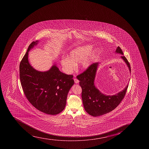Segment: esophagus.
Masks as SVG:
<instances>
[{"label": "esophagus", "instance_id": "1", "mask_svg": "<svg viewBox=\"0 0 149 149\" xmlns=\"http://www.w3.org/2000/svg\"><path fill=\"white\" fill-rule=\"evenodd\" d=\"M74 81H75V84H78L79 83V81L77 79L75 78L74 79Z\"/></svg>", "mask_w": 149, "mask_h": 149}]
</instances>
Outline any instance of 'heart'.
<instances>
[{
    "mask_svg": "<svg viewBox=\"0 0 149 149\" xmlns=\"http://www.w3.org/2000/svg\"><path fill=\"white\" fill-rule=\"evenodd\" d=\"M92 48L90 45L79 47L71 50L68 57L63 58L61 60V63L65 72L68 74L72 73L75 69L76 65L81 62L83 68H87L96 53V52H94L90 54Z\"/></svg>",
    "mask_w": 149,
    "mask_h": 149,
    "instance_id": "heart-1",
    "label": "heart"
}]
</instances>
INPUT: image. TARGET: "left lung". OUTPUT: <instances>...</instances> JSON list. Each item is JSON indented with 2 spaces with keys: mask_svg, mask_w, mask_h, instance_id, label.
I'll return each mask as SVG.
<instances>
[{
  "mask_svg": "<svg viewBox=\"0 0 149 149\" xmlns=\"http://www.w3.org/2000/svg\"><path fill=\"white\" fill-rule=\"evenodd\" d=\"M116 52L123 55L119 47L116 48ZM121 58L127 63L131 71V66L128 60L123 55ZM97 65V63H92L84 72L77 76L82 89L81 97L84 109L87 113L93 116L104 115L115 109L125 96L128 87L127 85L122 91L113 96H106L100 93L94 84Z\"/></svg>",
  "mask_w": 149,
  "mask_h": 149,
  "instance_id": "obj_1",
  "label": "left lung"
}]
</instances>
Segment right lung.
<instances>
[{"label":"right lung","mask_w":149,"mask_h":149,"mask_svg":"<svg viewBox=\"0 0 149 149\" xmlns=\"http://www.w3.org/2000/svg\"><path fill=\"white\" fill-rule=\"evenodd\" d=\"M37 42L29 45L21 61V84L26 97L34 107L48 115H57L65 108L68 93L74 83L73 76L61 72L55 65L46 72L34 69L29 63L28 52Z\"/></svg>","instance_id":"1"}]
</instances>
